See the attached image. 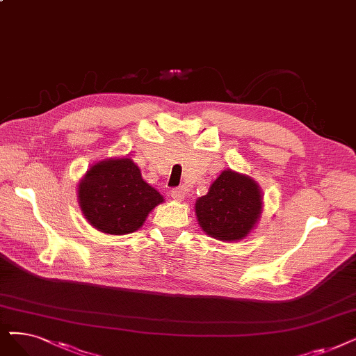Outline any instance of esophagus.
I'll list each match as a JSON object with an SVG mask.
<instances>
[{"instance_id":"34e87169","label":"esophagus","mask_w":356,"mask_h":356,"mask_svg":"<svg viewBox=\"0 0 356 356\" xmlns=\"http://www.w3.org/2000/svg\"><path fill=\"white\" fill-rule=\"evenodd\" d=\"M170 197H172L175 202H182L184 198H186V191H184L182 188H174L172 191H170Z\"/></svg>"}]
</instances>
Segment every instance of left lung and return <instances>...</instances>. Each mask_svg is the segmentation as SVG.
<instances>
[{
    "mask_svg": "<svg viewBox=\"0 0 356 356\" xmlns=\"http://www.w3.org/2000/svg\"><path fill=\"white\" fill-rule=\"evenodd\" d=\"M263 193L251 177L225 169L206 195L195 202V216L211 238L232 243L248 236L263 213Z\"/></svg>",
    "mask_w": 356,
    "mask_h": 356,
    "instance_id": "1",
    "label": "left lung"
}]
</instances>
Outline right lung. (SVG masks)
I'll use <instances>...</instances> for the list:
<instances>
[{
	"instance_id": "add662e5",
	"label": "right lung",
	"mask_w": 356,
	"mask_h": 356,
	"mask_svg": "<svg viewBox=\"0 0 356 356\" xmlns=\"http://www.w3.org/2000/svg\"><path fill=\"white\" fill-rule=\"evenodd\" d=\"M77 200L84 219L108 235L140 229L163 195L141 177L129 156L92 165L77 186Z\"/></svg>"
}]
</instances>
